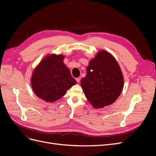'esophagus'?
I'll return each instance as SVG.
<instances>
[{
  "instance_id": "1",
  "label": "esophagus",
  "mask_w": 156,
  "mask_h": 156,
  "mask_svg": "<svg viewBox=\"0 0 156 156\" xmlns=\"http://www.w3.org/2000/svg\"><path fill=\"white\" fill-rule=\"evenodd\" d=\"M76 81H77V83H79L80 82V81H81V77H77V78H76Z\"/></svg>"
}]
</instances>
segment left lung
<instances>
[{
  "label": "left lung",
  "mask_w": 156,
  "mask_h": 156,
  "mask_svg": "<svg viewBox=\"0 0 156 156\" xmlns=\"http://www.w3.org/2000/svg\"><path fill=\"white\" fill-rule=\"evenodd\" d=\"M87 71L81 85L91 105L99 108L114 103L124 86L123 75L114 56L106 51H99L90 61Z\"/></svg>",
  "instance_id": "8db88e82"
}]
</instances>
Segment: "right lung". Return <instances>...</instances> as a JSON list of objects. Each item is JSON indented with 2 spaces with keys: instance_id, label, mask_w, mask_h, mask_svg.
Listing matches in <instances>:
<instances>
[{
  "instance_id": "1",
  "label": "right lung",
  "mask_w": 156,
  "mask_h": 156,
  "mask_svg": "<svg viewBox=\"0 0 156 156\" xmlns=\"http://www.w3.org/2000/svg\"><path fill=\"white\" fill-rule=\"evenodd\" d=\"M64 56H46L34 69L31 85L36 95L47 102H54L64 96L77 81L66 66Z\"/></svg>"
}]
</instances>
